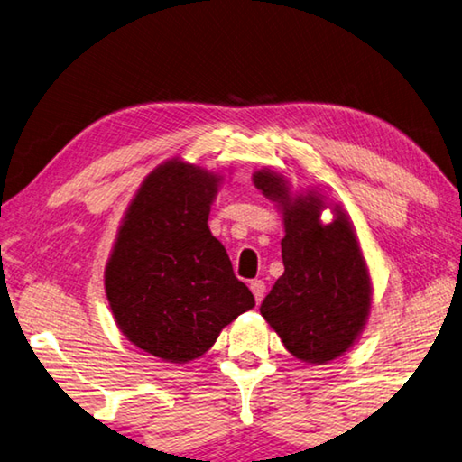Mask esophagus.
<instances>
[{
	"label": "esophagus",
	"mask_w": 462,
	"mask_h": 462,
	"mask_svg": "<svg viewBox=\"0 0 462 462\" xmlns=\"http://www.w3.org/2000/svg\"><path fill=\"white\" fill-rule=\"evenodd\" d=\"M250 291H253L256 303H261L263 297H264V283H263V281L261 279L250 281Z\"/></svg>",
	"instance_id": "34e87169"
}]
</instances>
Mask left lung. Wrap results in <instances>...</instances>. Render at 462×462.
I'll return each instance as SVG.
<instances>
[{
    "label": "left lung",
    "mask_w": 462,
    "mask_h": 462,
    "mask_svg": "<svg viewBox=\"0 0 462 462\" xmlns=\"http://www.w3.org/2000/svg\"><path fill=\"white\" fill-rule=\"evenodd\" d=\"M253 181L279 203L285 222V273L264 297L261 314L295 358L334 361L358 340L371 310L373 285L353 224L340 206L324 224L322 195H293L275 171H256Z\"/></svg>",
    "instance_id": "8db88e82"
}]
</instances>
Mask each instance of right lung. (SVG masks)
<instances>
[{"label": "right lung", "mask_w": 462, "mask_h": 462, "mask_svg": "<svg viewBox=\"0 0 462 462\" xmlns=\"http://www.w3.org/2000/svg\"><path fill=\"white\" fill-rule=\"evenodd\" d=\"M220 181L179 159L156 167L128 206L106 264L116 324L161 361L199 358L224 326L254 308L253 293L208 228Z\"/></svg>", "instance_id": "right-lung-1"}]
</instances>
